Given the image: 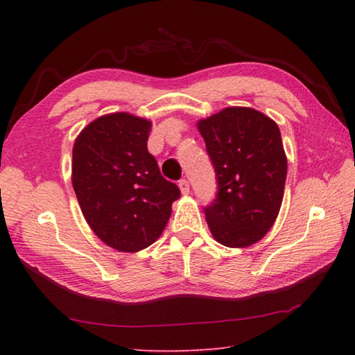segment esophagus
<instances>
[{
    "label": "esophagus",
    "instance_id": "1",
    "mask_svg": "<svg viewBox=\"0 0 355 355\" xmlns=\"http://www.w3.org/2000/svg\"><path fill=\"white\" fill-rule=\"evenodd\" d=\"M178 187H180V191H182V193L183 195H187L189 193V191H191V187H189V182H187V180H180L178 182Z\"/></svg>",
    "mask_w": 355,
    "mask_h": 355
}]
</instances>
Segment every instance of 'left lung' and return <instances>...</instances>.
Returning a JSON list of instances; mask_svg holds the SVG:
<instances>
[{
  "label": "left lung",
  "instance_id": "obj_1",
  "mask_svg": "<svg viewBox=\"0 0 355 355\" xmlns=\"http://www.w3.org/2000/svg\"><path fill=\"white\" fill-rule=\"evenodd\" d=\"M214 163L218 195L205 209L218 243L244 248L273 227L281 210L286 155L273 119L247 107H229L198 120Z\"/></svg>",
  "mask_w": 355,
  "mask_h": 355
}]
</instances>
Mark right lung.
Listing matches in <instances>:
<instances>
[{
    "mask_svg": "<svg viewBox=\"0 0 355 355\" xmlns=\"http://www.w3.org/2000/svg\"><path fill=\"white\" fill-rule=\"evenodd\" d=\"M153 122L112 112L88 123L74 140L71 182L96 236L123 253L154 244L180 189L164 180L148 153Z\"/></svg>",
    "mask_w": 355,
    "mask_h": 355,
    "instance_id": "right-lung-1",
    "label": "right lung"
}]
</instances>
